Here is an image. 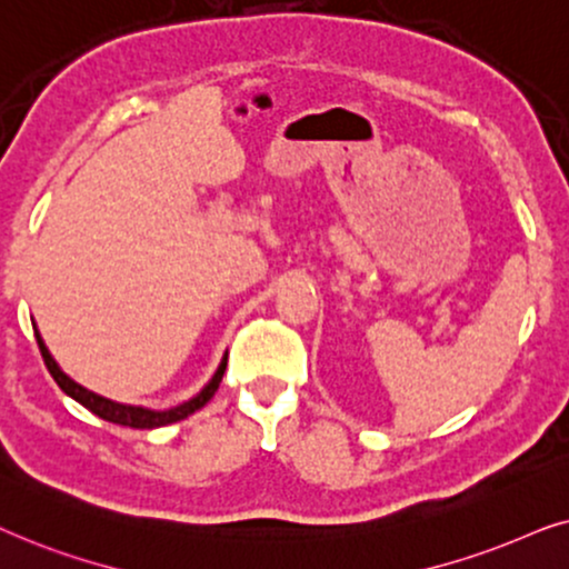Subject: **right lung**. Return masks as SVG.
Masks as SVG:
<instances>
[{
    "label": "right lung",
    "instance_id": "1",
    "mask_svg": "<svg viewBox=\"0 0 569 569\" xmlns=\"http://www.w3.org/2000/svg\"><path fill=\"white\" fill-rule=\"evenodd\" d=\"M36 330V340H38V348H41V356H43V363H47V369L51 372V377H54V382L62 388L67 396L78 400L80 406H86L90 413L101 416V419L111 421V423H119V427H132V429H158V427H166V423H173V421H181L187 419V416H192L194 411H200L202 406L208 403L210 398L216 396L218 385H221L223 380V372H226V359L229 356H223L221 363H218L216 375L210 377V382L202 388L197 396H192L189 400H184V403L179 406H171V408H163V411H158V408H146V406H132V403H119V400H111V398H103L98 396V392L82 388L80 382H74L70 375L62 372V367H59L54 356H51V351L47 348V343H43L41 332Z\"/></svg>",
    "mask_w": 569,
    "mask_h": 569
}]
</instances>
